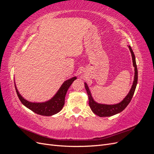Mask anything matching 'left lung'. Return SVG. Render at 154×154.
Listing matches in <instances>:
<instances>
[{
    "label": "left lung",
    "instance_id": "obj_1",
    "mask_svg": "<svg viewBox=\"0 0 154 154\" xmlns=\"http://www.w3.org/2000/svg\"><path fill=\"white\" fill-rule=\"evenodd\" d=\"M128 48L132 54L133 66L134 67L135 70V76L131 89H130L127 96L125 97L122 101H121L120 103L115 105H105L97 103L93 100L89 88H88L87 83H85V87L88 96V104H89V106L93 112L100 116V117H109V116H114L116 114L121 112H122L126 107L127 106V105L129 104L130 101H131L137 83V68L136 62V57H135L134 53L130 45L128 46Z\"/></svg>",
    "mask_w": 154,
    "mask_h": 154
}]
</instances>
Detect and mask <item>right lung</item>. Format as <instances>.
<instances>
[{
  "label": "right lung",
  "instance_id": "1",
  "mask_svg": "<svg viewBox=\"0 0 154 154\" xmlns=\"http://www.w3.org/2000/svg\"><path fill=\"white\" fill-rule=\"evenodd\" d=\"M76 79V77L74 76L66 80L60 87V89L53 98L48 101L44 102V103H32V102L26 100L18 92L15 84V87L18 98L23 105L37 114L49 116L57 114L62 109L65 103V97H66L68 88Z\"/></svg>",
  "mask_w": 154,
  "mask_h": 154
}]
</instances>
